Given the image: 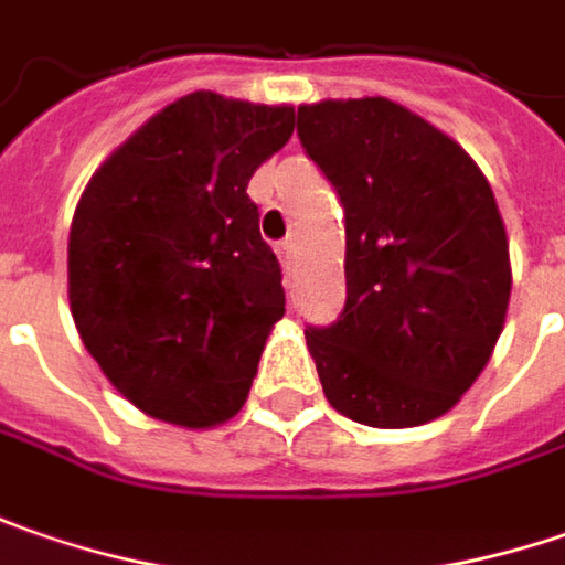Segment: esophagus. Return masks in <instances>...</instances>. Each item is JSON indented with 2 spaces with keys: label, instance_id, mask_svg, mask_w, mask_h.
I'll use <instances>...</instances> for the list:
<instances>
[{
  "label": "esophagus",
  "instance_id": "obj_1",
  "mask_svg": "<svg viewBox=\"0 0 565 565\" xmlns=\"http://www.w3.org/2000/svg\"><path fill=\"white\" fill-rule=\"evenodd\" d=\"M278 258H281L284 271L290 275V271L297 268V243H294V239H284L281 246H278Z\"/></svg>",
  "mask_w": 565,
  "mask_h": 565
}]
</instances>
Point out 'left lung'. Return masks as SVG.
<instances>
[{
  "label": "left lung",
  "instance_id": "obj_1",
  "mask_svg": "<svg viewBox=\"0 0 565 565\" xmlns=\"http://www.w3.org/2000/svg\"><path fill=\"white\" fill-rule=\"evenodd\" d=\"M297 136L344 205L348 300L338 322L307 329L329 405L380 429L443 417L509 309L493 189L458 141L385 97L303 104Z\"/></svg>",
  "mask_w": 565,
  "mask_h": 565
}]
</instances>
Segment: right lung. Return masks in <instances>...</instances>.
Segmentation results:
<instances>
[{
	"instance_id": "add662e5",
	"label": "right lung",
	"mask_w": 565,
	"mask_h": 565,
	"mask_svg": "<svg viewBox=\"0 0 565 565\" xmlns=\"http://www.w3.org/2000/svg\"><path fill=\"white\" fill-rule=\"evenodd\" d=\"M290 136L294 107L195 90L126 138L82 192L72 319L148 417L209 429L246 402L284 316L281 265L246 185Z\"/></svg>"
}]
</instances>
